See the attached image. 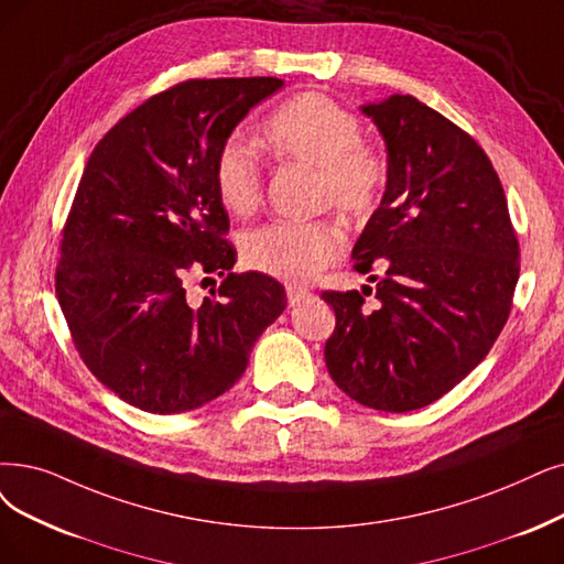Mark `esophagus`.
Returning a JSON list of instances; mask_svg holds the SVG:
<instances>
[{"mask_svg":"<svg viewBox=\"0 0 564 564\" xmlns=\"http://www.w3.org/2000/svg\"><path fill=\"white\" fill-rule=\"evenodd\" d=\"M310 296V291L307 289H303V286H286V301H289V305H299L301 301H305Z\"/></svg>","mask_w":564,"mask_h":564,"instance_id":"1","label":"esophagus"}]
</instances>
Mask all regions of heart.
Instances as JSON below:
<instances>
[{"label": "heart", "mask_w": 564, "mask_h": 564, "mask_svg": "<svg viewBox=\"0 0 564 564\" xmlns=\"http://www.w3.org/2000/svg\"><path fill=\"white\" fill-rule=\"evenodd\" d=\"M364 139L351 110L319 93H303L270 112L261 127L265 150L282 164L317 171L314 204L347 219L372 215L387 192L384 154ZM215 192L236 217H250L263 198V171L250 148L231 139L215 156ZM345 250V236L328 219L273 221L247 234L242 261L257 273L305 284Z\"/></svg>", "instance_id": "b5f03b06"}]
</instances>
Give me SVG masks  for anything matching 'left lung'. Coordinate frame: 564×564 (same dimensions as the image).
<instances>
[{"mask_svg":"<svg viewBox=\"0 0 564 564\" xmlns=\"http://www.w3.org/2000/svg\"><path fill=\"white\" fill-rule=\"evenodd\" d=\"M389 154V183L354 245L360 291H324L335 310L326 368L381 412L440 400L475 370L511 312L518 240L505 189L479 143L412 95L360 106ZM376 291L378 307L365 305Z\"/></svg>","mask_w":564,"mask_h":564,"instance_id":"left-lung-1","label":"left lung"}]
</instances>
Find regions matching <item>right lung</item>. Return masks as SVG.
Masks as SVG:
<instances>
[{
	"label": "right lung",
	"instance_id": "1",
	"mask_svg": "<svg viewBox=\"0 0 564 564\" xmlns=\"http://www.w3.org/2000/svg\"><path fill=\"white\" fill-rule=\"evenodd\" d=\"M282 85L265 76L177 83L124 116L85 164L55 294L83 364L143 412H189L227 393L286 307L278 280L234 273L229 215L213 180L219 148ZM198 272L223 282L192 306L184 286Z\"/></svg>",
	"mask_w": 564,
	"mask_h": 564
}]
</instances>
